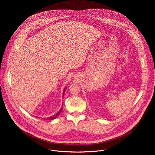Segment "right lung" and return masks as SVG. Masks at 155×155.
<instances>
[{"label": "right lung", "mask_w": 155, "mask_h": 155, "mask_svg": "<svg viewBox=\"0 0 155 155\" xmlns=\"http://www.w3.org/2000/svg\"><path fill=\"white\" fill-rule=\"evenodd\" d=\"M66 88L67 87H66L64 89V91H63V96H64V92H65V91H66ZM62 107H63V106H62ZM62 107H61V108L59 110V111H58L57 113H56V114H54V116H53L52 117H49V118H46V120H53V119L56 118V117L59 116V114H60V113L63 110Z\"/></svg>", "instance_id": "1"}]
</instances>
